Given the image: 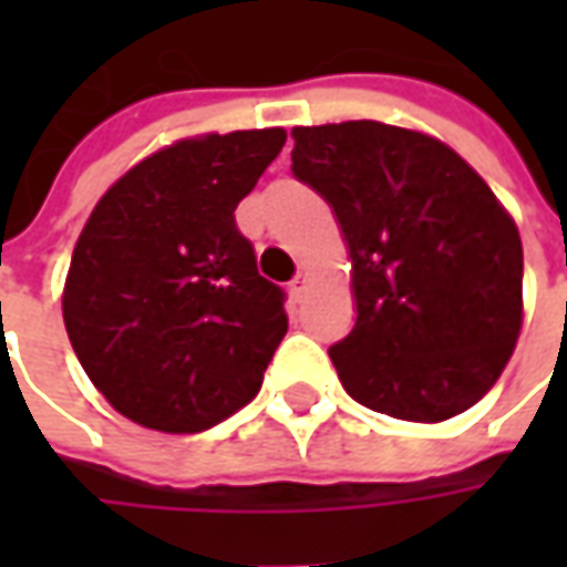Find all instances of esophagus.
I'll list each match as a JSON object with an SVG mask.
<instances>
[{
    "mask_svg": "<svg viewBox=\"0 0 567 567\" xmlns=\"http://www.w3.org/2000/svg\"><path fill=\"white\" fill-rule=\"evenodd\" d=\"M303 291H307V272H297L295 279H291V285H288V295L295 297V300H300Z\"/></svg>",
    "mask_w": 567,
    "mask_h": 567,
    "instance_id": "esophagus-1",
    "label": "esophagus"
}]
</instances>
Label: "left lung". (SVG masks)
<instances>
[{
  "label": "left lung",
  "mask_w": 567,
  "mask_h": 567,
  "mask_svg": "<svg viewBox=\"0 0 567 567\" xmlns=\"http://www.w3.org/2000/svg\"><path fill=\"white\" fill-rule=\"evenodd\" d=\"M291 173L328 199L355 328L333 343L358 404L443 422L498 382L523 328V243L492 187L434 136L380 121L295 127Z\"/></svg>",
  "instance_id": "8db88e82"
}]
</instances>
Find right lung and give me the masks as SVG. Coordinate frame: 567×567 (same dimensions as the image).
Instances as JSON below:
<instances>
[{"label":"right lung","instance_id":"right-lung-1","mask_svg":"<svg viewBox=\"0 0 567 567\" xmlns=\"http://www.w3.org/2000/svg\"><path fill=\"white\" fill-rule=\"evenodd\" d=\"M282 145V127L175 142L84 224L63 321L84 373L136 425L197 434L260 392L288 331L285 291L258 272L234 212Z\"/></svg>","mask_w":567,"mask_h":567}]
</instances>
